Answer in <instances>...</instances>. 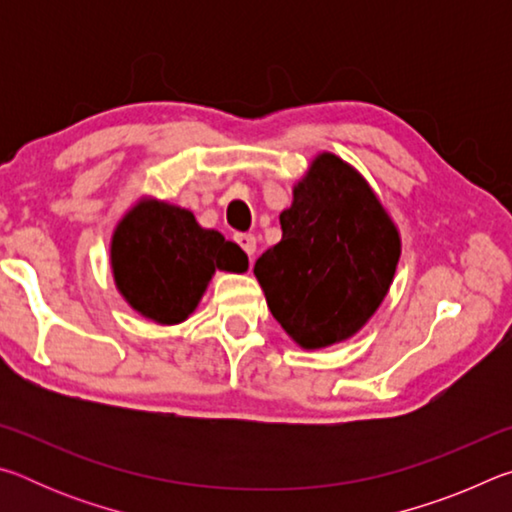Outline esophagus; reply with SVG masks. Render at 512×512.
I'll return each instance as SVG.
<instances>
[{"instance_id":"1","label":"esophagus","mask_w":512,"mask_h":512,"mask_svg":"<svg viewBox=\"0 0 512 512\" xmlns=\"http://www.w3.org/2000/svg\"><path fill=\"white\" fill-rule=\"evenodd\" d=\"M235 241H237L241 248L246 250L248 257H250V262H253V255H255V250H257V239L253 235H237Z\"/></svg>"}]
</instances>
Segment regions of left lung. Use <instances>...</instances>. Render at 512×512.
Wrapping results in <instances>:
<instances>
[{
    "label": "left lung",
    "mask_w": 512,
    "mask_h": 512,
    "mask_svg": "<svg viewBox=\"0 0 512 512\" xmlns=\"http://www.w3.org/2000/svg\"><path fill=\"white\" fill-rule=\"evenodd\" d=\"M282 239L255 262L273 318L302 350L352 339L391 289L402 239L368 180L323 151L293 185Z\"/></svg>",
    "instance_id": "8db88e82"
}]
</instances>
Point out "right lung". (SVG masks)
Returning <instances> with one entry per match:
<instances>
[{"label":"right lung","mask_w":512,"mask_h":512,"mask_svg":"<svg viewBox=\"0 0 512 512\" xmlns=\"http://www.w3.org/2000/svg\"><path fill=\"white\" fill-rule=\"evenodd\" d=\"M110 268L137 314L178 325L194 314L216 271L246 273L248 257L221 232L201 228L185 207L142 198L112 230Z\"/></svg>","instance_id":"1"}]
</instances>
